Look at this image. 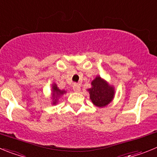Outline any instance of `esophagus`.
Instances as JSON below:
<instances>
[{"instance_id": "esophagus-1", "label": "esophagus", "mask_w": 157, "mask_h": 157, "mask_svg": "<svg viewBox=\"0 0 157 157\" xmlns=\"http://www.w3.org/2000/svg\"><path fill=\"white\" fill-rule=\"evenodd\" d=\"M73 91H76V92H79L80 91V86L77 84H74L73 85Z\"/></svg>"}]
</instances>
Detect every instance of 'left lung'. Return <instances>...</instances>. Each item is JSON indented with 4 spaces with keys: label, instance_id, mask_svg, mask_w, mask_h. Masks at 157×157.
I'll list each match as a JSON object with an SVG mask.
<instances>
[{
    "label": "left lung",
    "instance_id": "obj_1",
    "mask_svg": "<svg viewBox=\"0 0 157 157\" xmlns=\"http://www.w3.org/2000/svg\"><path fill=\"white\" fill-rule=\"evenodd\" d=\"M87 91L90 94V99L98 107H104L109 104L113 99L115 94L114 87L99 76H97L92 80L91 87Z\"/></svg>",
    "mask_w": 157,
    "mask_h": 157
}]
</instances>
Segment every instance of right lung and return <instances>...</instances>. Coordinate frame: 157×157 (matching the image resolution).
<instances>
[{"instance_id":"obj_1","label":"right lung","mask_w":157,"mask_h":157,"mask_svg":"<svg viewBox=\"0 0 157 157\" xmlns=\"http://www.w3.org/2000/svg\"><path fill=\"white\" fill-rule=\"evenodd\" d=\"M64 93H66V91H62L59 87H57L56 84H52V99H53V101H52V104L53 105H56L57 103V99L59 97L63 94Z\"/></svg>"}]
</instances>
